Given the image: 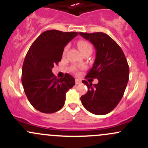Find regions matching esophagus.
<instances>
[{
	"mask_svg": "<svg viewBox=\"0 0 148 148\" xmlns=\"http://www.w3.org/2000/svg\"><path fill=\"white\" fill-rule=\"evenodd\" d=\"M75 83H76V84H81L82 83V82L80 81L79 79H76V80H75Z\"/></svg>",
	"mask_w": 148,
	"mask_h": 148,
	"instance_id": "34e87169",
	"label": "esophagus"
}]
</instances>
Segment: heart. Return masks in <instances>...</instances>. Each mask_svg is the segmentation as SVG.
<instances>
[{
  "label": "heart",
  "mask_w": 148,
  "mask_h": 148,
  "mask_svg": "<svg viewBox=\"0 0 148 148\" xmlns=\"http://www.w3.org/2000/svg\"><path fill=\"white\" fill-rule=\"evenodd\" d=\"M77 45H78L79 49V51H81L82 53H84V52L87 51L92 50V46L90 45V44H89V43L86 42V41H79L78 42V44H77ZM66 51V49H65L64 51ZM72 70L76 71H77V68H76V67H73Z\"/></svg>",
  "instance_id": "b5f03b06"
}]
</instances>
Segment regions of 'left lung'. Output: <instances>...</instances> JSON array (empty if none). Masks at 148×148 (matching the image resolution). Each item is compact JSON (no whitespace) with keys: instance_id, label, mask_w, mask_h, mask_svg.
Returning a JSON list of instances; mask_svg holds the SVG:
<instances>
[{"instance_id":"1","label":"left lung","mask_w":148,"mask_h":148,"mask_svg":"<svg viewBox=\"0 0 148 148\" xmlns=\"http://www.w3.org/2000/svg\"><path fill=\"white\" fill-rule=\"evenodd\" d=\"M79 34L96 49L95 62L85 79H97L99 81L92 85L83 80L88 91L80 99L91 113L104 115L114 110L123 96L129 79L127 61L120 46L107 34L102 32Z\"/></svg>"}]
</instances>
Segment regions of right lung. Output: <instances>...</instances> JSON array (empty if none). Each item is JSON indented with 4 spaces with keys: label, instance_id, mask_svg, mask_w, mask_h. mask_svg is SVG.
Instances as JSON below:
<instances>
[{
    "label": "right lung",
    "instance_id": "right-lung-1",
    "mask_svg": "<svg viewBox=\"0 0 148 148\" xmlns=\"http://www.w3.org/2000/svg\"><path fill=\"white\" fill-rule=\"evenodd\" d=\"M77 32L51 30L43 32L30 47L22 68V84L31 105L43 113H53L63 107L66 93L75 85L69 74L57 79L52 68L58 64L64 49Z\"/></svg>",
    "mask_w": 148,
    "mask_h": 148
}]
</instances>
